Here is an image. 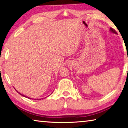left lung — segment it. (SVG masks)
<instances>
[{
  "instance_id": "left-lung-1",
  "label": "left lung",
  "mask_w": 128,
  "mask_h": 128,
  "mask_svg": "<svg viewBox=\"0 0 128 128\" xmlns=\"http://www.w3.org/2000/svg\"><path fill=\"white\" fill-rule=\"evenodd\" d=\"M110 32H112V33H115V34H117V32H116V30H114V29H113V28H110Z\"/></svg>"
}]
</instances>
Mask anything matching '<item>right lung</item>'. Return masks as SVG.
I'll use <instances>...</instances> for the list:
<instances>
[{
	"label": "right lung",
	"instance_id": "1",
	"mask_svg": "<svg viewBox=\"0 0 128 128\" xmlns=\"http://www.w3.org/2000/svg\"><path fill=\"white\" fill-rule=\"evenodd\" d=\"M17 91V92H18L19 93V94H20V95H22V96H25V95H22V94H20V92H19L18 91ZM26 98H28V97H26ZM28 98H29V99H31V98H28ZM40 100H41V99H40Z\"/></svg>",
	"mask_w": 128,
	"mask_h": 128
}]
</instances>
